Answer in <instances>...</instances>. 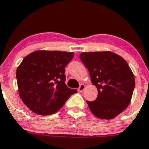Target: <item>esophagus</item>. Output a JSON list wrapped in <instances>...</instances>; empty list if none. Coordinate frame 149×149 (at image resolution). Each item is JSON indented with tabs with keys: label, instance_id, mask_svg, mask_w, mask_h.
Segmentation results:
<instances>
[{
	"label": "esophagus",
	"instance_id": "34e87169",
	"mask_svg": "<svg viewBox=\"0 0 149 149\" xmlns=\"http://www.w3.org/2000/svg\"><path fill=\"white\" fill-rule=\"evenodd\" d=\"M86 88V85L85 84H81V85H80V87H79V92H83L84 90V89Z\"/></svg>",
	"mask_w": 149,
	"mask_h": 149
}]
</instances>
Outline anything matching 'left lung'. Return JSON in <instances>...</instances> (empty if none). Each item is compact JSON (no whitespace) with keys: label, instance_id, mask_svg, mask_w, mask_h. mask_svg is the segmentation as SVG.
I'll return each instance as SVG.
<instances>
[{"label":"left lung","instance_id":"1","mask_svg":"<svg viewBox=\"0 0 149 149\" xmlns=\"http://www.w3.org/2000/svg\"><path fill=\"white\" fill-rule=\"evenodd\" d=\"M80 59L98 90L94 101H86L92 113L101 119H113L130 104L135 79L123 57L111 51L83 52Z\"/></svg>","mask_w":149,"mask_h":149}]
</instances>
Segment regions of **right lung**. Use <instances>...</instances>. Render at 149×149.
<instances>
[{
	"label": "right lung",
	"mask_w": 149,
	"mask_h": 149,
	"mask_svg": "<svg viewBox=\"0 0 149 149\" xmlns=\"http://www.w3.org/2000/svg\"><path fill=\"white\" fill-rule=\"evenodd\" d=\"M73 56V52L39 50L26 56L17 67L19 95L33 112L56 113L77 92L65 83V68Z\"/></svg>",
	"instance_id": "obj_1"
}]
</instances>
